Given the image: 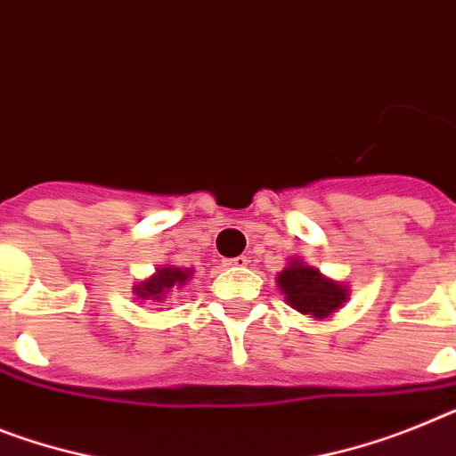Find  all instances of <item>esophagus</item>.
Masks as SVG:
<instances>
[{
  "instance_id": "esophagus-1",
  "label": "esophagus",
  "mask_w": 456,
  "mask_h": 456,
  "mask_svg": "<svg viewBox=\"0 0 456 456\" xmlns=\"http://www.w3.org/2000/svg\"><path fill=\"white\" fill-rule=\"evenodd\" d=\"M224 265L235 267V270H242V267L248 265V260H247V256H237V258H232V260H225Z\"/></svg>"
}]
</instances>
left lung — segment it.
I'll use <instances>...</instances> for the list:
<instances>
[{"instance_id":"1","label":"left lung","mask_w":456,"mask_h":456,"mask_svg":"<svg viewBox=\"0 0 456 456\" xmlns=\"http://www.w3.org/2000/svg\"><path fill=\"white\" fill-rule=\"evenodd\" d=\"M276 286L288 306L316 321L332 318L350 297V288L346 283L334 281L302 258H290V263L276 274Z\"/></svg>"}]
</instances>
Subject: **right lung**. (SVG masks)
I'll return each instance as SVG.
<instances>
[{
    "label": "right lung",
    "instance_id": "obj_1",
    "mask_svg": "<svg viewBox=\"0 0 456 456\" xmlns=\"http://www.w3.org/2000/svg\"><path fill=\"white\" fill-rule=\"evenodd\" d=\"M191 279H193V267L163 265L151 276L134 283V295L142 305H157L184 288Z\"/></svg>",
    "mask_w": 456,
    "mask_h": 456
}]
</instances>
